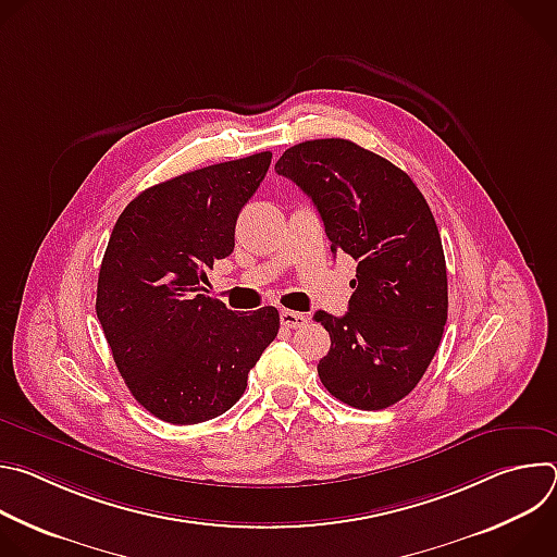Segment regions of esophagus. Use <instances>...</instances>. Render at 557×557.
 <instances>
[{"instance_id": "esophagus-1", "label": "esophagus", "mask_w": 557, "mask_h": 557, "mask_svg": "<svg viewBox=\"0 0 557 557\" xmlns=\"http://www.w3.org/2000/svg\"><path fill=\"white\" fill-rule=\"evenodd\" d=\"M280 322H282V326H286V329H301V326L308 324V314L295 312V310H288V308H282V310H280Z\"/></svg>"}]
</instances>
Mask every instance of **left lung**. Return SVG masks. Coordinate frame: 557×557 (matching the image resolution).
Returning <instances> with one entry per match:
<instances>
[{
    "label": "left lung",
    "mask_w": 557,
    "mask_h": 557,
    "mask_svg": "<svg viewBox=\"0 0 557 557\" xmlns=\"http://www.w3.org/2000/svg\"><path fill=\"white\" fill-rule=\"evenodd\" d=\"M275 172L320 211L331 251L357 262L348 312H314L331 335L317 372L352 408H389L417 387L447 322V269L430 205L404 170L346 138L293 145Z\"/></svg>",
    "instance_id": "left-lung-1"
}]
</instances>
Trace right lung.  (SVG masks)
<instances>
[{
	"mask_svg": "<svg viewBox=\"0 0 557 557\" xmlns=\"http://www.w3.org/2000/svg\"><path fill=\"white\" fill-rule=\"evenodd\" d=\"M271 156L260 151L153 185L112 228L97 317L125 385L156 419L194 425L224 414L277 337V308L237 314L202 293L207 269L231 256L237 215Z\"/></svg>",
	"mask_w": 557,
	"mask_h": 557,
	"instance_id": "right-lung-1",
	"label": "right lung"
}]
</instances>
